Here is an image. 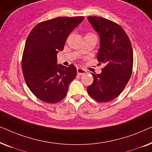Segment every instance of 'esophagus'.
<instances>
[{"mask_svg": "<svg viewBox=\"0 0 152 152\" xmlns=\"http://www.w3.org/2000/svg\"><path fill=\"white\" fill-rule=\"evenodd\" d=\"M77 74L79 75H82L85 74L86 72V70L84 69V68H78L77 69Z\"/></svg>", "mask_w": 152, "mask_h": 152, "instance_id": "obj_1", "label": "esophagus"}]
</instances>
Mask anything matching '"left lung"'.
I'll use <instances>...</instances> for the list:
<instances>
[{
	"instance_id": "obj_1",
	"label": "left lung",
	"mask_w": 152,
	"mask_h": 152,
	"mask_svg": "<svg viewBox=\"0 0 152 152\" xmlns=\"http://www.w3.org/2000/svg\"><path fill=\"white\" fill-rule=\"evenodd\" d=\"M88 20L99 34L100 48L97 59L104 67L100 74L91 73L93 82L87 87V92L99 102H109L122 92L132 75V46L120 25L99 16H88Z\"/></svg>"
}]
</instances>
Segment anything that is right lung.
Instances as JSON below:
<instances>
[{
    "mask_svg": "<svg viewBox=\"0 0 152 152\" xmlns=\"http://www.w3.org/2000/svg\"><path fill=\"white\" fill-rule=\"evenodd\" d=\"M84 16L57 17L39 23L29 34L22 57V71L32 93L45 102L55 104L67 95L77 75L74 65L57 64V55L64 50L70 33Z\"/></svg>",
    "mask_w": 152,
    "mask_h": 152,
    "instance_id": "right-lung-1",
    "label": "right lung"
}]
</instances>
